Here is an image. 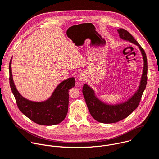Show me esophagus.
<instances>
[{"label": "esophagus", "mask_w": 159, "mask_h": 159, "mask_svg": "<svg viewBox=\"0 0 159 159\" xmlns=\"http://www.w3.org/2000/svg\"><path fill=\"white\" fill-rule=\"evenodd\" d=\"M85 76H85L84 73H83V72H81V73H79V74H78V76H77V78H78V80H80V81H83L84 80Z\"/></svg>", "instance_id": "obj_1"}]
</instances>
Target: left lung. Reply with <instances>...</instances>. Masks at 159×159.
Here are the masks:
<instances>
[{
    "label": "left lung",
    "instance_id": "left-lung-1",
    "mask_svg": "<svg viewBox=\"0 0 159 159\" xmlns=\"http://www.w3.org/2000/svg\"><path fill=\"white\" fill-rule=\"evenodd\" d=\"M119 37L138 47L143 61V67L139 85L134 93L126 101L116 104L103 102L98 98L94 90L87 84L83 87V94L90 113L94 119L102 123H115L130 115L138 106L147 83V59L146 54L132 35L126 30L117 29Z\"/></svg>",
    "mask_w": 159,
    "mask_h": 159
}]
</instances>
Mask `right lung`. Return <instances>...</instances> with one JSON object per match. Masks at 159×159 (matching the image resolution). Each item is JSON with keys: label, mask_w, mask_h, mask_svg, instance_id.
<instances>
[{"label": "right lung", "mask_w": 159, "mask_h": 159, "mask_svg": "<svg viewBox=\"0 0 159 159\" xmlns=\"http://www.w3.org/2000/svg\"><path fill=\"white\" fill-rule=\"evenodd\" d=\"M12 58L9 62V83L20 111L30 120L40 125L52 126L61 122L68 111L70 89L75 86L74 77L60 83L51 96L42 102L30 100L23 97L14 84L11 69Z\"/></svg>", "instance_id": "right-lung-1"}]
</instances>
